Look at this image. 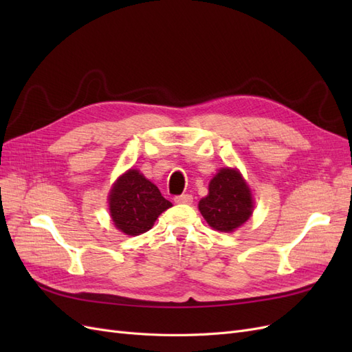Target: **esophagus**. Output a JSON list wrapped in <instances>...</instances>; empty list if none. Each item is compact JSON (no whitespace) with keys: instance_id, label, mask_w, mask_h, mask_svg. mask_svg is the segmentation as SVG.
I'll return each mask as SVG.
<instances>
[{"instance_id":"obj_1","label":"esophagus","mask_w":352,"mask_h":352,"mask_svg":"<svg viewBox=\"0 0 352 352\" xmlns=\"http://www.w3.org/2000/svg\"><path fill=\"white\" fill-rule=\"evenodd\" d=\"M192 201H194V198H192V195H189V194H182V195L175 197L176 204H190Z\"/></svg>"}]
</instances>
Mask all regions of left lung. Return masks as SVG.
Instances as JSON below:
<instances>
[{
  "instance_id": "left-lung-1",
  "label": "left lung",
  "mask_w": 352,
  "mask_h": 352,
  "mask_svg": "<svg viewBox=\"0 0 352 352\" xmlns=\"http://www.w3.org/2000/svg\"><path fill=\"white\" fill-rule=\"evenodd\" d=\"M198 207L212 229L232 232L252 214V197L239 172L221 168L211 179L208 195L199 201Z\"/></svg>"
}]
</instances>
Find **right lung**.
Here are the masks:
<instances>
[{
  "label": "right lung",
  "mask_w": 352,
  "mask_h": 352,
  "mask_svg": "<svg viewBox=\"0 0 352 352\" xmlns=\"http://www.w3.org/2000/svg\"><path fill=\"white\" fill-rule=\"evenodd\" d=\"M109 199L116 228L131 236L150 230L157 217L172 207V202L138 170H129L117 180Z\"/></svg>",
  "instance_id": "obj_1"
}]
</instances>
